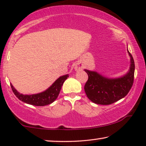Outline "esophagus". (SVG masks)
Returning <instances> with one entry per match:
<instances>
[{
	"instance_id": "esophagus-1",
	"label": "esophagus",
	"mask_w": 146,
	"mask_h": 146,
	"mask_svg": "<svg viewBox=\"0 0 146 146\" xmlns=\"http://www.w3.org/2000/svg\"><path fill=\"white\" fill-rule=\"evenodd\" d=\"M76 70H80V69H82V67H81V66H77V67H76Z\"/></svg>"
}]
</instances>
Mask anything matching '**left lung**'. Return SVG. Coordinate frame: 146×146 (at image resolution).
Segmentation results:
<instances>
[{
    "mask_svg": "<svg viewBox=\"0 0 146 146\" xmlns=\"http://www.w3.org/2000/svg\"><path fill=\"white\" fill-rule=\"evenodd\" d=\"M131 67L126 75L116 79H108L96 72L85 70L88 74V80L84 86V90L89 100L101 105H109L117 102L126 96L131 90L134 82V64L131 53Z\"/></svg>",
    "mask_w": 146,
    "mask_h": 146,
    "instance_id": "1",
    "label": "left lung"
}]
</instances>
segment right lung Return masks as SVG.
<instances>
[{"label":"right lung","mask_w":146,"mask_h":146,"mask_svg":"<svg viewBox=\"0 0 146 146\" xmlns=\"http://www.w3.org/2000/svg\"><path fill=\"white\" fill-rule=\"evenodd\" d=\"M67 78H68V74L61 76L58 78L53 83L52 86L46 91L41 93L36 94V95H23L15 90L12 84H10V86L14 95L22 102L33 105V106H43L51 104L57 99L63 83L67 79Z\"/></svg>","instance_id":"add662e5"}]
</instances>
